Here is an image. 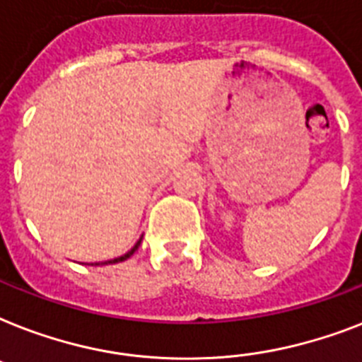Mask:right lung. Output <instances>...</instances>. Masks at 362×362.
I'll return each instance as SVG.
<instances>
[{
  "label": "right lung",
  "instance_id": "1",
  "mask_svg": "<svg viewBox=\"0 0 362 362\" xmlns=\"http://www.w3.org/2000/svg\"><path fill=\"white\" fill-rule=\"evenodd\" d=\"M141 240H143V236H141L139 240H137V243H135L134 247H132L128 252H124L122 257H117V258H113V260H105V262H102V264H117V262H122V260H126V258H130L132 255H134V252L137 251V247H139V245H141ZM95 266H100V262H96Z\"/></svg>",
  "mask_w": 362,
  "mask_h": 362
}]
</instances>
